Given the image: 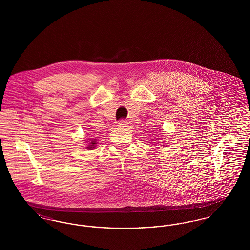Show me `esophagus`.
I'll use <instances>...</instances> for the list:
<instances>
[{"label": "esophagus", "mask_w": 250, "mask_h": 250, "mask_svg": "<svg viewBox=\"0 0 250 250\" xmlns=\"http://www.w3.org/2000/svg\"><path fill=\"white\" fill-rule=\"evenodd\" d=\"M127 125H128V123L125 120H121V121H119V123H118V126L122 127V128L127 127Z\"/></svg>", "instance_id": "34e87169"}]
</instances>
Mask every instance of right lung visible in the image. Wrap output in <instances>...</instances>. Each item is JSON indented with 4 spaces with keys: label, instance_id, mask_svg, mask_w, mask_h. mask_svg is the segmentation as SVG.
I'll return each mask as SVG.
<instances>
[{
    "label": "right lung",
    "instance_id": "right-lung-1",
    "mask_svg": "<svg viewBox=\"0 0 250 250\" xmlns=\"http://www.w3.org/2000/svg\"><path fill=\"white\" fill-rule=\"evenodd\" d=\"M95 141H92V143H90V144H93V145H88V147H87V149H89V150H92L93 148H95V145L94 144H95Z\"/></svg>",
    "mask_w": 250,
    "mask_h": 250
}]
</instances>
